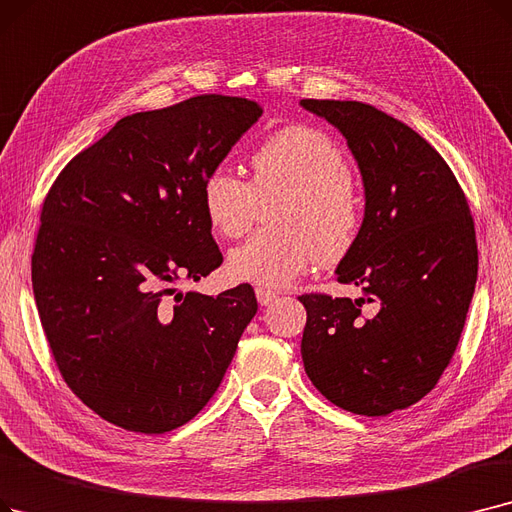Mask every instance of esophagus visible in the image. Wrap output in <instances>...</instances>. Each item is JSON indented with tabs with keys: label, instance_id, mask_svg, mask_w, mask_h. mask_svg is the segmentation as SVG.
<instances>
[{
	"label": "esophagus",
	"instance_id": "1",
	"mask_svg": "<svg viewBox=\"0 0 512 512\" xmlns=\"http://www.w3.org/2000/svg\"><path fill=\"white\" fill-rule=\"evenodd\" d=\"M255 295H257L259 305H270L276 301V293L268 291V288H255Z\"/></svg>",
	"mask_w": 512,
	"mask_h": 512
}]
</instances>
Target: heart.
Returning <instances> with one entry per match:
<instances>
[{"instance_id": "1", "label": "heart", "mask_w": 512, "mask_h": 512, "mask_svg": "<svg viewBox=\"0 0 512 512\" xmlns=\"http://www.w3.org/2000/svg\"><path fill=\"white\" fill-rule=\"evenodd\" d=\"M251 182L226 165L213 167L201 186L209 226L240 238L276 196L268 224L228 257V274L259 288H284L316 261L339 263L358 242L364 209L347 154L330 133L286 125L268 133L251 154Z\"/></svg>"}]
</instances>
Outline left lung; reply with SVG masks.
<instances>
[{"label":"left lung","instance_id":"left-lung-1","mask_svg":"<svg viewBox=\"0 0 512 512\" xmlns=\"http://www.w3.org/2000/svg\"><path fill=\"white\" fill-rule=\"evenodd\" d=\"M301 106L343 133L366 196L358 242L335 272L364 295L299 297L303 366L335 406L387 416L425 397L452 360L477 282L475 224L452 169L412 127L364 102Z\"/></svg>","mask_w":512,"mask_h":512}]
</instances>
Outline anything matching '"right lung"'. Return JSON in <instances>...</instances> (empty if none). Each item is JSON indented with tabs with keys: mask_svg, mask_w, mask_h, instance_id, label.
<instances>
[{
	"mask_svg": "<svg viewBox=\"0 0 512 512\" xmlns=\"http://www.w3.org/2000/svg\"><path fill=\"white\" fill-rule=\"evenodd\" d=\"M261 106L205 94L123 117L56 177L31 259L33 293L64 383L104 420L167 433L201 412L257 314L251 284L175 293L219 268L201 203Z\"/></svg>",
	"mask_w": 512,
	"mask_h": 512,
	"instance_id": "add662e5",
	"label": "right lung"
}]
</instances>
